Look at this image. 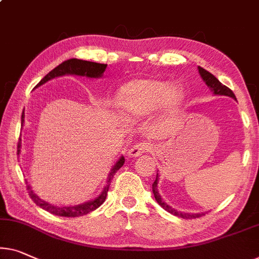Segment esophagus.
Wrapping results in <instances>:
<instances>
[{
	"mask_svg": "<svg viewBox=\"0 0 259 259\" xmlns=\"http://www.w3.org/2000/svg\"><path fill=\"white\" fill-rule=\"evenodd\" d=\"M151 149H152V146H151V144H150V143L140 142V143H136V144L131 146V148L129 149L128 153H129V156H131V157H138L143 153L149 152Z\"/></svg>",
	"mask_w": 259,
	"mask_h": 259,
	"instance_id": "esophagus-1",
	"label": "esophagus"
}]
</instances>
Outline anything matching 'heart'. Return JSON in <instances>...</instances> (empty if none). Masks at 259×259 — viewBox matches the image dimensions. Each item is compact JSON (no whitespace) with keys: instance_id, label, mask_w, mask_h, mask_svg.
Segmentation results:
<instances>
[{"instance_id":"heart-1","label":"heart","mask_w":259,"mask_h":259,"mask_svg":"<svg viewBox=\"0 0 259 259\" xmlns=\"http://www.w3.org/2000/svg\"><path fill=\"white\" fill-rule=\"evenodd\" d=\"M183 99L180 90L159 79H136L124 84L117 95V108L131 117L150 115L163 105L175 108Z\"/></svg>"}]
</instances>
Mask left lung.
<instances>
[{
	"mask_svg": "<svg viewBox=\"0 0 259 259\" xmlns=\"http://www.w3.org/2000/svg\"><path fill=\"white\" fill-rule=\"evenodd\" d=\"M199 69V73L200 75H201V78L203 79L204 82H206V84L208 87L210 88V91L214 93V94L216 95H226V96H230V98H233L236 100V96H235V94L233 93V91L230 90V88H228L227 86H225V84L220 82V81L215 78V76L211 74V73H209L208 71H206V69H203L202 67H198ZM157 184H158V173H157V177H156V180L153 181L152 184V192H153V195H154V199L157 200V202L160 204L161 207L164 208L165 210L168 211V213H171L173 215L176 216H179V218H183V219H186V220H190V219H196V218H200L201 215H204V214H190V213H181V211H178L176 209H173V208H171L168 206L167 203H165L163 200H161L159 193H158V190H157Z\"/></svg>",
	"mask_w": 259,
	"mask_h": 259,
	"instance_id": "obj_1",
	"label": "left lung"
}]
</instances>
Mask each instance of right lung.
I'll list each match as a JSON object with an SVG mask.
<instances>
[{
    "mask_svg": "<svg viewBox=\"0 0 259 259\" xmlns=\"http://www.w3.org/2000/svg\"><path fill=\"white\" fill-rule=\"evenodd\" d=\"M107 67V64H99V63H93V61H87V60H80V59H68L65 60L64 63H61L60 65H58L56 68H53L51 72L48 73L43 79H41L39 82L37 83V86H40V84L45 83L46 81L51 80L53 78H57V76H61V75H66V74H75V75H82V76H88V78H99V76L102 75V73L105 72V69ZM24 122V111L22 114V124ZM19 151H21V142H18L17 144V153L19 154ZM124 164V158L121 157L119 160L116 163V165L111 169V172L109 173V178H108L107 181V186L105 187V190L101 193V195L98 196L95 200L93 201L86 202L83 204H79V206H74V207H58V206H52L48 202L43 201V200L38 198V196L34 194L31 190V187L26 183V190H28V193L30 195V198L32 199V201L39 206L43 209L48 210L49 213H51L53 215H58V216H65V218H78V216H82L86 215L91 211L95 210L96 208H99L101 204L105 202L106 196L108 190H109V185L113 180L115 173H116L119 168L122 167V165Z\"/></svg>",
    "mask_w": 259,
    "mask_h": 259,
    "instance_id": "add662e5",
    "label": "right lung"
}]
</instances>
